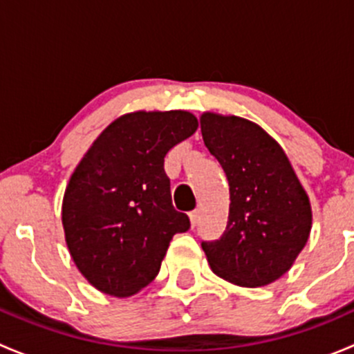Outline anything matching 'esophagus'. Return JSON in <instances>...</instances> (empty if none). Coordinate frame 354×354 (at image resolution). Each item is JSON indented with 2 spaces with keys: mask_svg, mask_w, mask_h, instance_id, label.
<instances>
[{
  "mask_svg": "<svg viewBox=\"0 0 354 354\" xmlns=\"http://www.w3.org/2000/svg\"><path fill=\"white\" fill-rule=\"evenodd\" d=\"M188 219H190L192 226H195V224H197V221H198V210L197 209L192 210V212L188 214Z\"/></svg>",
  "mask_w": 354,
  "mask_h": 354,
  "instance_id": "esophagus-1",
  "label": "esophagus"
}]
</instances>
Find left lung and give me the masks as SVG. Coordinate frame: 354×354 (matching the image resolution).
Here are the masks:
<instances>
[{
	"label": "left lung",
	"instance_id": "obj_1",
	"mask_svg": "<svg viewBox=\"0 0 354 354\" xmlns=\"http://www.w3.org/2000/svg\"><path fill=\"white\" fill-rule=\"evenodd\" d=\"M202 138L230 183L223 236L203 241L216 276L243 288L267 286L291 269L312 231V205L286 152L245 118L203 113Z\"/></svg>",
	"mask_w": 354,
	"mask_h": 354
}]
</instances>
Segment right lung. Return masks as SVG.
I'll return each instance as SVG.
<instances>
[{"label": "right lung", "mask_w": 354, "mask_h": 354, "mask_svg": "<svg viewBox=\"0 0 354 354\" xmlns=\"http://www.w3.org/2000/svg\"><path fill=\"white\" fill-rule=\"evenodd\" d=\"M197 128L188 111L127 113L75 167L62 205L65 241L101 292L128 298L152 283L174 234L190 227L171 202L164 157Z\"/></svg>", "instance_id": "1"}]
</instances>
